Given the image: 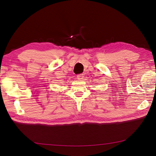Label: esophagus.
<instances>
[{"mask_svg": "<svg viewBox=\"0 0 156 156\" xmlns=\"http://www.w3.org/2000/svg\"><path fill=\"white\" fill-rule=\"evenodd\" d=\"M77 79H78L81 80V79H83V77H84V76H83V74H80V75H77Z\"/></svg>", "mask_w": 156, "mask_h": 156, "instance_id": "esophagus-1", "label": "esophagus"}]
</instances>
